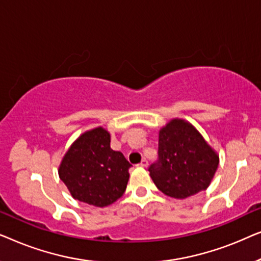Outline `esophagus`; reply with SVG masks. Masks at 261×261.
<instances>
[{
	"label": "esophagus",
	"mask_w": 261,
	"mask_h": 261,
	"mask_svg": "<svg viewBox=\"0 0 261 261\" xmlns=\"http://www.w3.org/2000/svg\"><path fill=\"white\" fill-rule=\"evenodd\" d=\"M139 165H140L141 167H146V166L148 165V162H147V160H146V159H142V160H141V163L139 164Z\"/></svg>",
	"instance_id": "34e87169"
}]
</instances>
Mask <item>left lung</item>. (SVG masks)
<instances>
[{
	"mask_svg": "<svg viewBox=\"0 0 261 261\" xmlns=\"http://www.w3.org/2000/svg\"><path fill=\"white\" fill-rule=\"evenodd\" d=\"M219 156L190 123L172 120L159 132L158 159L149 176L163 194L187 198L209 187Z\"/></svg>",
	"mask_w": 261,
	"mask_h": 261,
	"instance_id": "obj_1",
	"label": "left lung"
}]
</instances>
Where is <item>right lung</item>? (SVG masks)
Returning a JSON list of instances; mask_svg holds the SVG:
<instances>
[{
	"mask_svg": "<svg viewBox=\"0 0 261 261\" xmlns=\"http://www.w3.org/2000/svg\"><path fill=\"white\" fill-rule=\"evenodd\" d=\"M132 165L110 148V135L98 127L81 135L66 152L59 177L73 198L95 206L112 204L126 190Z\"/></svg>",
	"mask_w": 261,
	"mask_h": 261,
	"instance_id": "right-lung-1",
	"label": "right lung"
}]
</instances>
